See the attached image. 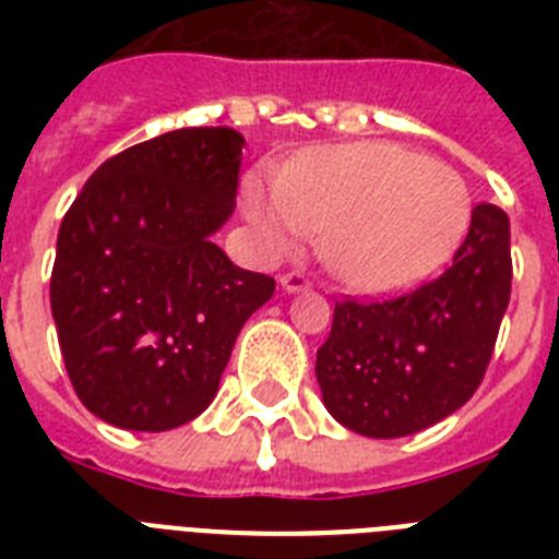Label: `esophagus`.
I'll return each instance as SVG.
<instances>
[{"label": "esophagus", "mask_w": 559, "mask_h": 559, "mask_svg": "<svg viewBox=\"0 0 559 559\" xmlns=\"http://www.w3.org/2000/svg\"><path fill=\"white\" fill-rule=\"evenodd\" d=\"M281 287L287 289V293H301V289L310 287V278L301 270H293L287 275H281Z\"/></svg>", "instance_id": "obj_1"}]
</instances>
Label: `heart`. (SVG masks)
Returning <instances> with one entry per match:
<instances>
[{
  "instance_id": "1",
  "label": "heart",
  "mask_w": 559,
  "mask_h": 559,
  "mask_svg": "<svg viewBox=\"0 0 559 559\" xmlns=\"http://www.w3.org/2000/svg\"><path fill=\"white\" fill-rule=\"evenodd\" d=\"M243 209L272 243L319 237L328 270L362 293L403 289L435 272L469 226L459 170L389 142L316 147L246 179Z\"/></svg>"
}]
</instances>
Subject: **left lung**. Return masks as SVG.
<instances>
[{"label":"left lung","mask_w":559,"mask_h":559,"mask_svg":"<svg viewBox=\"0 0 559 559\" xmlns=\"http://www.w3.org/2000/svg\"><path fill=\"white\" fill-rule=\"evenodd\" d=\"M511 278V219L481 202L438 278L385 301H336L316 354L328 412L368 438H403L452 415L485 380Z\"/></svg>","instance_id":"obj_1"}]
</instances>
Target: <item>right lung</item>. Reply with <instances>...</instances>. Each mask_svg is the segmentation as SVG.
<instances>
[{
    "label": "right lung",
    "mask_w": 559,
    "mask_h": 559,
    "mask_svg": "<svg viewBox=\"0 0 559 559\" xmlns=\"http://www.w3.org/2000/svg\"><path fill=\"white\" fill-rule=\"evenodd\" d=\"M240 156L231 127L174 130L104 162L66 211L51 313L74 394L100 420L135 432L193 420L275 293L211 243L235 211Z\"/></svg>",
    "instance_id": "right-lung-1"
}]
</instances>
